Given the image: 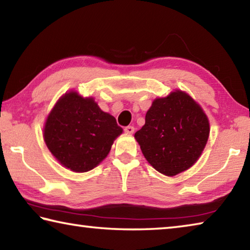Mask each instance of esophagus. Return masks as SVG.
I'll list each match as a JSON object with an SVG mask.
<instances>
[{
    "instance_id": "1",
    "label": "esophagus",
    "mask_w": 250,
    "mask_h": 250,
    "mask_svg": "<svg viewBox=\"0 0 250 250\" xmlns=\"http://www.w3.org/2000/svg\"><path fill=\"white\" fill-rule=\"evenodd\" d=\"M125 132L126 134H132V133L134 132V126H132V125L125 126Z\"/></svg>"
}]
</instances>
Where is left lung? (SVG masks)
<instances>
[{
  "label": "left lung",
  "instance_id": "8db88e82",
  "mask_svg": "<svg viewBox=\"0 0 250 250\" xmlns=\"http://www.w3.org/2000/svg\"><path fill=\"white\" fill-rule=\"evenodd\" d=\"M209 137V121L202 107L176 89L155 98L146 124L134 133L145 158L156 171L174 176L196 163Z\"/></svg>",
  "mask_w": 250,
  "mask_h": 250
}]
</instances>
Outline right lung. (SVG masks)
I'll list each match as a JSON object with an SVG mask.
<instances>
[{
	"label": "right lung",
	"mask_w": 250,
	"mask_h": 250,
	"mask_svg": "<svg viewBox=\"0 0 250 250\" xmlns=\"http://www.w3.org/2000/svg\"><path fill=\"white\" fill-rule=\"evenodd\" d=\"M122 131L115 117L103 111L92 97L70 90L50 110L43 137L50 153L62 167L83 173L107 158Z\"/></svg>",
	"instance_id": "obj_1"
}]
</instances>
